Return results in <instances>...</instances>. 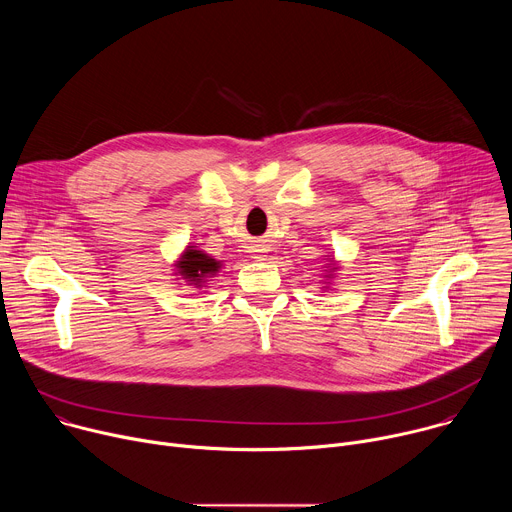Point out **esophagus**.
<instances>
[{
    "label": "esophagus",
    "mask_w": 512,
    "mask_h": 512,
    "mask_svg": "<svg viewBox=\"0 0 512 512\" xmlns=\"http://www.w3.org/2000/svg\"><path fill=\"white\" fill-rule=\"evenodd\" d=\"M255 259H265V251L263 249H255Z\"/></svg>",
    "instance_id": "34e87169"
}]
</instances>
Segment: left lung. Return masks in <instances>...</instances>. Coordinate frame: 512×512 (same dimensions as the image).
Instances as JSON below:
<instances>
[{"instance_id":"8db88e82","label":"left lung","mask_w":512,"mask_h":512,"mask_svg":"<svg viewBox=\"0 0 512 512\" xmlns=\"http://www.w3.org/2000/svg\"><path fill=\"white\" fill-rule=\"evenodd\" d=\"M328 267H330V269H326V271H328V275H326V279H332V277H334V269H336V267H334V263H332V261H330V263H328Z\"/></svg>"}]
</instances>
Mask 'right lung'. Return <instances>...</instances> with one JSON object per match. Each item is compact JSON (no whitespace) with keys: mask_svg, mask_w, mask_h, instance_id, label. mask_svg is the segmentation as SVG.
Returning <instances> with one entry per match:
<instances>
[{"mask_svg":"<svg viewBox=\"0 0 512 512\" xmlns=\"http://www.w3.org/2000/svg\"><path fill=\"white\" fill-rule=\"evenodd\" d=\"M176 275H180L188 285L194 287H204L210 277H214L218 271H221L223 263L212 259L208 253L188 245L180 259L174 263Z\"/></svg>","mask_w":512,"mask_h":512,"instance_id":"1","label":"right lung"}]
</instances>
